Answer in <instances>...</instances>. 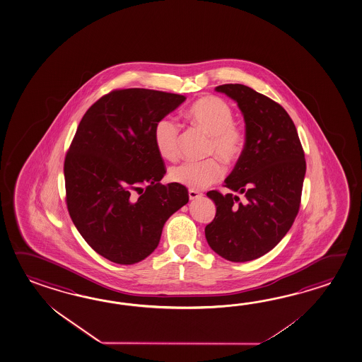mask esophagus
I'll return each mask as SVG.
<instances>
[{
	"label": "esophagus",
	"mask_w": 362,
	"mask_h": 362,
	"mask_svg": "<svg viewBox=\"0 0 362 362\" xmlns=\"http://www.w3.org/2000/svg\"><path fill=\"white\" fill-rule=\"evenodd\" d=\"M188 196H189V199H196L202 197V193L197 192V191H194V189H189V191H188Z\"/></svg>",
	"instance_id": "1"
}]
</instances>
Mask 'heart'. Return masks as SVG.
Instances as JSON below:
<instances>
[{
  "instance_id": "b5f03b06",
  "label": "heart",
  "mask_w": 362,
  "mask_h": 362,
  "mask_svg": "<svg viewBox=\"0 0 362 362\" xmlns=\"http://www.w3.org/2000/svg\"><path fill=\"white\" fill-rule=\"evenodd\" d=\"M188 117L210 135L207 155H214L204 161H185L171 168L169 177L174 183L191 189H204L218 182L223 174V163L232 165L243 156L246 135L243 127L233 122L235 115L228 103L218 96H204L188 108ZM179 124L175 118L165 116L156 122L153 141L158 155L168 161L179 156Z\"/></svg>"
}]
</instances>
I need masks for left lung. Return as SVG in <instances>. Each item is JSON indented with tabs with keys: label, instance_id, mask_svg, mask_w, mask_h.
<instances>
[{
	"label": "left lung",
	"instance_id": "obj_1",
	"mask_svg": "<svg viewBox=\"0 0 362 362\" xmlns=\"http://www.w3.org/2000/svg\"><path fill=\"white\" fill-rule=\"evenodd\" d=\"M215 90L236 100L244 115V153L224 187L244 194L245 201L233 193L209 191L216 214L205 236L221 258L249 262L272 250L296 221L305 175L304 151L280 104L241 83Z\"/></svg>",
	"mask_w": 362,
	"mask_h": 362
}]
</instances>
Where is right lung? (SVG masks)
Instances as JSON below:
<instances>
[{"instance_id": "obj_1", "label": "right lung", "mask_w": 362, "mask_h": 362, "mask_svg": "<svg viewBox=\"0 0 362 362\" xmlns=\"http://www.w3.org/2000/svg\"><path fill=\"white\" fill-rule=\"evenodd\" d=\"M185 95L118 89L83 115L64 160L68 213L85 241L117 264L155 251L163 224L188 202L185 185L160 183L166 174L153 141L160 118Z\"/></svg>"}]
</instances>
